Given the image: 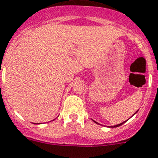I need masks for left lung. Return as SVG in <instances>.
<instances>
[{
	"mask_svg": "<svg viewBox=\"0 0 158 158\" xmlns=\"http://www.w3.org/2000/svg\"><path fill=\"white\" fill-rule=\"evenodd\" d=\"M136 114V113H135ZM95 122V121H94ZM125 122H126V121H125ZM125 122H123V123H125ZM96 123V122H95ZM123 123H120V124H118V125H115V126H112V127H119V126H121V125L122 124H123Z\"/></svg>",
	"mask_w": 158,
	"mask_h": 158,
	"instance_id": "8db88e82",
	"label": "left lung"
}]
</instances>
